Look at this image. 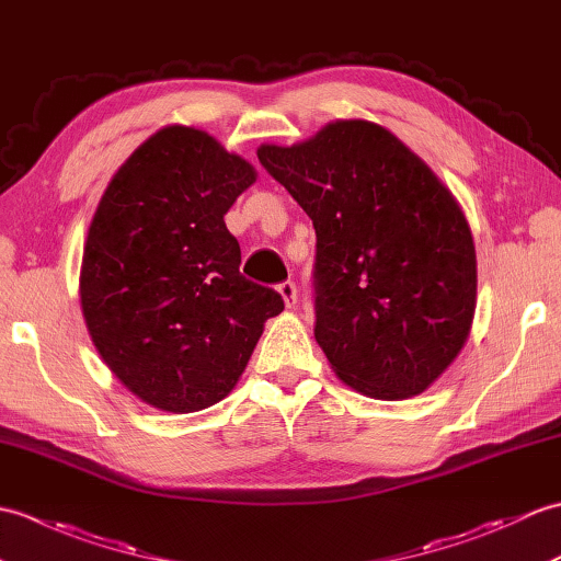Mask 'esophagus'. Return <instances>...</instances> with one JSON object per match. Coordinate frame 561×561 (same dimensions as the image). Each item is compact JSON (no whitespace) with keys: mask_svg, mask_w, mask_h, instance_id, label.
I'll return each instance as SVG.
<instances>
[{"mask_svg":"<svg viewBox=\"0 0 561 561\" xmlns=\"http://www.w3.org/2000/svg\"><path fill=\"white\" fill-rule=\"evenodd\" d=\"M277 291H279L282 301H284V306H287V308H291V306L296 304V287H294V282H284V284H279Z\"/></svg>","mask_w":561,"mask_h":561,"instance_id":"obj_1","label":"esophagus"}]
</instances>
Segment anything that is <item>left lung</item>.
I'll list each match as a JSON object with an SVG mask.
<instances>
[{"mask_svg":"<svg viewBox=\"0 0 561 561\" xmlns=\"http://www.w3.org/2000/svg\"><path fill=\"white\" fill-rule=\"evenodd\" d=\"M257 159L316 229V342L376 400L420 396L456 362L478 306L470 224L440 178L368 121H335Z\"/></svg>","mask_w":561,"mask_h":561,"instance_id":"left-lung-1","label":"left lung"}]
</instances>
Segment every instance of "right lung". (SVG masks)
Listing matches in <instances>:
<instances>
[{"instance_id": "right-lung-1", "label": "right lung", "mask_w": 561, "mask_h": 561, "mask_svg": "<svg viewBox=\"0 0 561 561\" xmlns=\"http://www.w3.org/2000/svg\"><path fill=\"white\" fill-rule=\"evenodd\" d=\"M257 181L205 129L165 125L103 190L83 241L79 301L93 347L151 408L207 410L236 388L282 296L248 282L224 224Z\"/></svg>"}]
</instances>
